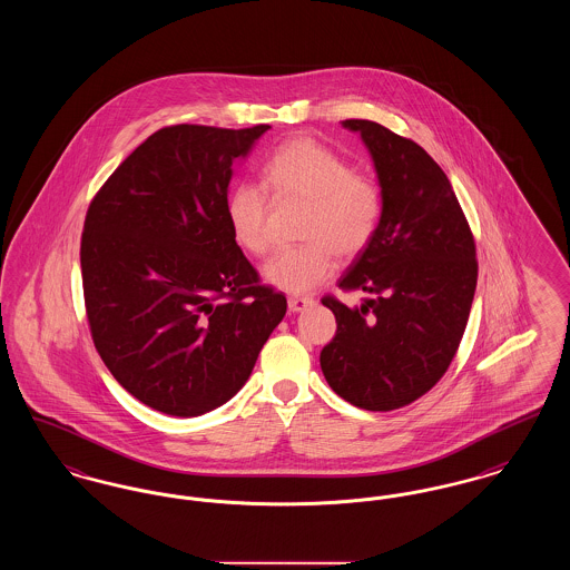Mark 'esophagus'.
I'll use <instances>...</instances> for the list:
<instances>
[{
    "mask_svg": "<svg viewBox=\"0 0 570 570\" xmlns=\"http://www.w3.org/2000/svg\"><path fill=\"white\" fill-rule=\"evenodd\" d=\"M312 303H314V301L309 297H288V309H291L293 314H297V312L307 309Z\"/></svg>",
    "mask_w": 570,
    "mask_h": 570,
    "instance_id": "1",
    "label": "esophagus"
}]
</instances>
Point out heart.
Returning <instances> with one entry per match:
<instances>
[{
	"label": "heart",
	"instance_id": "obj_1",
	"mask_svg": "<svg viewBox=\"0 0 570 570\" xmlns=\"http://www.w3.org/2000/svg\"><path fill=\"white\" fill-rule=\"evenodd\" d=\"M263 179L275 198L307 200L301 237L305 244L284 247L265 265V279L301 295L335 272V252L353 258L372 244L382 217V194L367 177L323 142L297 136L282 142L263 166ZM267 191L239 181L226 196V217L235 242L263 256L272 247Z\"/></svg>",
	"mask_w": 570,
	"mask_h": 570
}]
</instances>
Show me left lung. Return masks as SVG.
<instances>
[{"mask_svg":"<svg viewBox=\"0 0 570 570\" xmlns=\"http://www.w3.org/2000/svg\"><path fill=\"white\" fill-rule=\"evenodd\" d=\"M379 175V230L340 279L370 297L323 298L335 337L321 353L328 386L353 406L386 412L425 395L460 348L476 291V247L449 177L414 140L346 119Z\"/></svg>","mask_w":570,"mask_h":570,"instance_id":"8db88e82","label":"left lung"}]
</instances>
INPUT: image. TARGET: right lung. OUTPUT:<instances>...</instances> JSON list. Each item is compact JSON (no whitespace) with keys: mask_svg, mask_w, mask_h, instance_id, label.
Segmentation results:
<instances>
[{"mask_svg":"<svg viewBox=\"0 0 570 570\" xmlns=\"http://www.w3.org/2000/svg\"><path fill=\"white\" fill-rule=\"evenodd\" d=\"M269 130L179 124L140 142L94 196L81 237L91 340L145 406L198 416L244 386L286 314L230 233L233 163Z\"/></svg>","mask_w":570,"mask_h":570,"instance_id":"add662e5","label":"right lung"}]
</instances>
